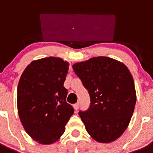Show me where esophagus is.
Wrapping results in <instances>:
<instances>
[{
    "instance_id": "34e87169",
    "label": "esophagus",
    "mask_w": 153,
    "mask_h": 153,
    "mask_svg": "<svg viewBox=\"0 0 153 153\" xmlns=\"http://www.w3.org/2000/svg\"><path fill=\"white\" fill-rule=\"evenodd\" d=\"M79 108V102H77V103L74 104V109H75L76 111H77V109Z\"/></svg>"
}]
</instances>
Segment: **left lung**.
Wrapping results in <instances>:
<instances>
[{
    "mask_svg": "<svg viewBox=\"0 0 153 153\" xmlns=\"http://www.w3.org/2000/svg\"><path fill=\"white\" fill-rule=\"evenodd\" d=\"M73 69L90 97L89 109L79 112L86 131L99 143L115 141L129 126L136 102L129 69L106 56L76 63Z\"/></svg>",
    "mask_w": 153,
    "mask_h": 153,
    "instance_id": "obj_1",
    "label": "left lung"
}]
</instances>
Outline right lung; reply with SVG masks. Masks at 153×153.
<instances>
[{"label":"right lung","instance_id":"obj_1","mask_svg":"<svg viewBox=\"0 0 153 153\" xmlns=\"http://www.w3.org/2000/svg\"><path fill=\"white\" fill-rule=\"evenodd\" d=\"M69 63L49 56L31 62L17 86V110L24 129L44 145L54 143L65 132L74 109L63 86Z\"/></svg>","mask_w":153,"mask_h":153}]
</instances>
